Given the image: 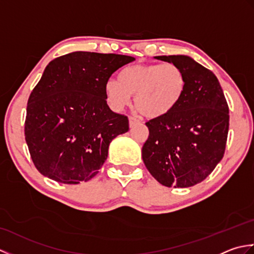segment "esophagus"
<instances>
[{"label":"esophagus","instance_id":"esophagus-1","mask_svg":"<svg viewBox=\"0 0 254 254\" xmlns=\"http://www.w3.org/2000/svg\"><path fill=\"white\" fill-rule=\"evenodd\" d=\"M139 121L137 120L136 118L134 117H128V124H130V127H133L134 126H136Z\"/></svg>","mask_w":254,"mask_h":254}]
</instances>
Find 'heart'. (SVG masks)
Returning <instances> with one entry per match:
<instances>
[{
	"instance_id": "1",
	"label": "heart",
	"mask_w": 254,
	"mask_h": 254,
	"mask_svg": "<svg viewBox=\"0 0 254 254\" xmlns=\"http://www.w3.org/2000/svg\"><path fill=\"white\" fill-rule=\"evenodd\" d=\"M187 89L185 72L176 64H134L122 68L118 80L108 79V104L120 111L134 96V107L142 116L161 118L175 109Z\"/></svg>"
}]
</instances>
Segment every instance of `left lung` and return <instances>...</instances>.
<instances>
[{"label":"left lung","instance_id":"8db88e82","mask_svg":"<svg viewBox=\"0 0 254 254\" xmlns=\"http://www.w3.org/2000/svg\"><path fill=\"white\" fill-rule=\"evenodd\" d=\"M186 74L187 89L169 115L146 122L142 157L165 187L195 186L222 160L229 128L227 101L215 74L188 56H160Z\"/></svg>","mask_w":254,"mask_h":254}]
</instances>
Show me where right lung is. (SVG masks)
Instances as JSON below:
<instances>
[{
	"instance_id": "1",
	"label": "right lung",
	"mask_w": 254,
	"mask_h": 254,
	"mask_svg": "<svg viewBox=\"0 0 254 254\" xmlns=\"http://www.w3.org/2000/svg\"><path fill=\"white\" fill-rule=\"evenodd\" d=\"M128 56L76 51L48 64L29 96L25 139L41 175L65 185L94 178L127 117L107 105L105 84Z\"/></svg>"
}]
</instances>
